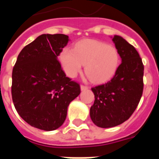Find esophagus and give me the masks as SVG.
<instances>
[{
  "mask_svg": "<svg viewBox=\"0 0 159 159\" xmlns=\"http://www.w3.org/2000/svg\"><path fill=\"white\" fill-rule=\"evenodd\" d=\"M80 89H81V91H85V90L88 89V87L84 86V85H81V86H80Z\"/></svg>",
  "mask_w": 159,
  "mask_h": 159,
  "instance_id": "34e87169",
  "label": "esophagus"
}]
</instances>
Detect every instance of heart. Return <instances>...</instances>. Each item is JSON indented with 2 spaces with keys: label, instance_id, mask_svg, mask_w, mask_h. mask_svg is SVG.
Masks as SVG:
<instances>
[{
  "label": "heart",
  "instance_id": "heart-1",
  "mask_svg": "<svg viewBox=\"0 0 159 159\" xmlns=\"http://www.w3.org/2000/svg\"><path fill=\"white\" fill-rule=\"evenodd\" d=\"M60 60L67 76H76L85 65V72L95 83H103L114 76L120 63L116 47L95 40H85L75 48H64Z\"/></svg>",
  "mask_w": 159,
  "mask_h": 159
}]
</instances>
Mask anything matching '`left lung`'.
Masks as SVG:
<instances>
[{
  "label": "left lung",
  "mask_w": 159,
  "mask_h": 159,
  "mask_svg": "<svg viewBox=\"0 0 159 159\" xmlns=\"http://www.w3.org/2000/svg\"><path fill=\"white\" fill-rule=\"evenodd\" d=\"M122 59L113 78L92 88L95 102L90 116L97 127L109 128L124 123L135 111L143 91V66L139 54L122 36L112 37Z\"/></svg>",
  "instance_id": "1"
}]
</instances>
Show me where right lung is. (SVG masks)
I'll list each match as a JSON object with an SVG mask.
<instances>
[{
  "mask_svg": "<svg viewBox=\"0 0 159 159\" xmlns=\"http://www.w3.org/2000/svg\"><path fill=\"white\" fill-rule=\"evenodd\" d=\"M69 41L64 34H42L25 46L12 69V97L19 116L32 127L57 130L80 87L66 76L57 58Z\"/></svg>",
  "mask_w": 159,
  "mask_h": 159,
  "instance_id": "1",
  "label": "right lung"
}]
</instances>
